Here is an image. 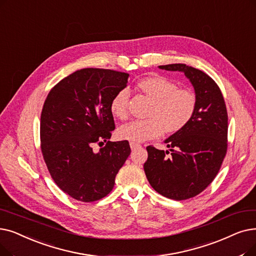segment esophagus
Segmentation results:
<instances>
[{"instance_id":"34e87169","label":"esophagus","mask_w":256,"mask_h":256,"mask_svg":"<svg viewBox=\"0 0 256 256\" xmlns=\"http://www.w3.org/2000/svg\"><path fill=\"white\" fill-rule=\"evenodd\" d=\"M130 146L132 150H135V148H140V144L135 143V142H130Z\"/></svg>"}]
</instances>
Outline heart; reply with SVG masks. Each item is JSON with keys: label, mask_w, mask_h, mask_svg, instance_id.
<instances>
[{"label": "heart", "mask_w": 256, "mask_h": 256, "mask_svg": "<svg viewBox=\"0 0 256 256\" xmlns=\"http://www.w3.org/2000/svg\"><path fill=\"white\" fill-rule=\"evenodd\" d=\"M137 88L152 100L148 119L134 120L119 128L120 139L135 143L161 137L165 130L174 134L185 128L196 110V97L188 88H181L176 82L161 75H150L140 80ZM130 92L121 88L110 104V112L115 118L128 117Z\"/></svg>", "instance_id": "obj_1"}]
</instances>
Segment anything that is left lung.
Here are the masks:
<instances>
[{"label":"left lung","mask_w":256,"mask_h":256,"mask_svg":"<svg viewBox=\"0 0 256 256\" xmlns=\"http://www.w3.org/2000/svg\"><path fill=\"white\" fill-rule=\"evenodd\" d=\"M159 68L183 72L196 97V110L192 121L164 141L170 150L148 146V157L143 165L156 192L181 201L201 194L220 168L228 146L227 108L218 86L203 71L184 64ZM168 153L170 158L166 156Z\"/></svg>","instance_id":"obj_1"}]
</instances>
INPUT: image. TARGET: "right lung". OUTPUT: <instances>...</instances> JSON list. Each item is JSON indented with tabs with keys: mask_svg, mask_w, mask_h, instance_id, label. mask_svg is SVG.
I'll return each mask as SVG.
<instances>
[{
	"mask_svg": "<svg viewBox=\"0 0 256 256\" xmlns=\"http://www.w3.org/2000/svg\"><path fill=\"white\" fill-rule=\"evenodd\" d=\"M128 74L86 68L64 77L49 92L40 115V148L54 182L80 202L112 192L130 154L128 141L110 142L115 130L110 104ZM106 146L95 153L92 146Z\"/></svg>",
	"mask_w": 256,
	"mask_h": 256,
	"instance_id": "obj_1",
	"label": "right lung"
}]
</instances>
